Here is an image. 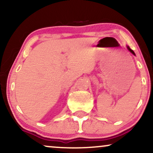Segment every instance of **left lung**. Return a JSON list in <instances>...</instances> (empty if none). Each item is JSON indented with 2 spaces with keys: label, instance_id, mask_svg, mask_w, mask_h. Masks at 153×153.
I'll use <instances>...</instances> for the list:
<instances>
[{
  "label": "left lung",
  "instance_id": "8db88e82",
  "mask_svg": "<svg viewBox=\"0 0 153 153\" xmlns=\"http://www.w3.org/2000/svg\"><path fill=\"white\" fill-rule=\"evenodd\" d=\"M127 49H128V50H129V51H130L131 53H132V54H134V56H135V53H134V51H133V50H131V49H130V48H129V47H127Z\"/></svg>",
  "mask_w": 153,
  "mask_h": 153
}]
</instances>
